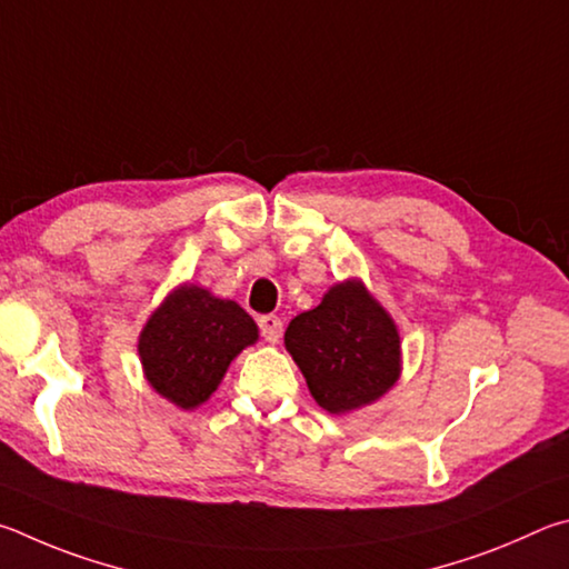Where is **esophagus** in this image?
<instances>
[{
  "label": "esophagus",
  "instance_id": "34e87169",
  "mask_svg": "<svg viewBox=\"0 0 569 569\" xmlns=\"http://www.w3.org/2000/svg\"><path fill=\"white\" fill-rule=\"evenodd\" d=\"M259 332H262L267 342L277 345L279 337H282V320H279V317H274V315L259 317Z\"/></svg>",
  "mask_w": 569,
  "mask_h": 569
}]
</instances>
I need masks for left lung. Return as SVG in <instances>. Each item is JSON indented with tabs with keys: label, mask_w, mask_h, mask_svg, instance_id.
Wrapping results in <instances>:
<instances>
[{
	"label": "left lung",
	"mask_w": 569,
	"mask_h": 569,
	"mask_svg": "<svg viewBox=\"0 0 569 569\" xmlns=\"http://www.w3.org/2000/svg\"><path fill=\"white\" fill-rule=\"evenodd\" d=\"M284 347L330 415L377 402L402 375L400 330L360 277L332 284L315 310L297 315Z\"/></svg>",
	"instance_id": "1"
}]
</instances>
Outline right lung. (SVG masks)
<instances>
[{
	"instance_id": "add662e5",
	"label": "right lung",
	"mask_w": 569,
	"mask_h": 569,
	"mask_svg": "<svg viewBox=\"0 0 569 569\" xmlns=\"http://www.w3.org/2000/svg\"><path fill=\"white\" fill-rule=\"evenodd\" d=\"M259 340L252 317L192 282L177 284L149 315L137 352L147 382L179 410L204 405L229 365Z\"/></svg>"
}]
</instances>
